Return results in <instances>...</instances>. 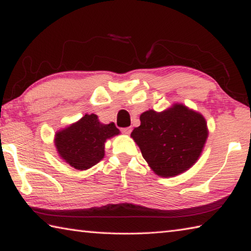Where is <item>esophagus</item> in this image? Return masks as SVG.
<instances>
[{"label":"esophagus","instance_id":"obj_1","mask_svg":"<svg viewBox=\"0 0 251 251\" xmlns=\"http://www.w3.org/2000/svg\"><path fill=\"white\" fill-rule=\"evenodd\" d=\"M122 133L129 135L131 133V128H130V127H125V128H122Z\"/></svg>","mask_w":251,"mask_h":251}]
</instances>
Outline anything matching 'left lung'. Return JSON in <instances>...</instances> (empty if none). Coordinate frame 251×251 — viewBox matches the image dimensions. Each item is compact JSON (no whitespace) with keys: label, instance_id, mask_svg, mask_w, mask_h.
<instances>
[{"label":"left lung","instance_id":"8db88e82","mask_svg":"<svg viewBox=\"0 0 251 251\" xmlns=\"http://www.w3.org/2000/svg\"><path fill=\"white\" fill-rule=\"evenodd\" d=\"M131 137L151 168L161 177L184 173L196 163L207 139V124L201 114L176 104L165 112L150 109Z\"/></svg>","mask_w":251,"mask_h":251}]
</instances>
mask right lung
<instances>
[{
	"instance_id": "add662e5",
	"label": "right lung",
	"mask_w": 251,
	"mask_h": 251,
	"mask_svg": "<svg viewBox=\"0 0 251 251\" xmlns=\"http://www.w3.org/2000/svg\"><path fill=\"white\" fill-rule=\"evenodd\" d=\"M120 134L114 123L101 124L95 114L85 115L55 137L59 156L76 169L91 168L104 157L106 139Z\"/></svg>"
}]
</instances>
